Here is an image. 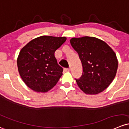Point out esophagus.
<instances>
[{"label": "esophagus", "instance_id": "1", "mask_svg": "<svg viewBox=\"0 0 129 129\" xmlns=\"http://www.w3.org/2000/svg\"><path fill=\"white\" fill-rule=\"evenodd\" d=\"M64 70H65V72H70V69H65Z\"/></svg>", "mask_w": 129, "mask_h": 129}]
</instances>
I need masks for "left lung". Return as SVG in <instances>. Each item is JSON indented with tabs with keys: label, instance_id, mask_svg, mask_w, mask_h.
Segmentation results:
<instances>
[{
	"label": "left lung",
	"instance_id": "left-lung-1",
	"mask_svg": "<svg viewBox=\"0 0 129 129\" xmlns=\"http://www.w3.org/2000/svg\"><path fill=\"white\" fill-rule=\"evenodd\" d=\"M70 42L83 67L80 78H75L78 86L86 94L103 91L117 72L118 62L115 52L105 42L94 37L74 38Z\"/></svg>",
	"mask_w": 129,
	"mask_h": 129
}]
</instances>
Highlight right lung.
Instances as JSON below:
<instances>
[{"label": "right lung", "mask_w": 129, "mask_h": 129, "mask_svg": "<svg viewBox=\"0 0 129 129\" xmlns=\"http://www.w3.org/2000/svg\"><path fill=\"white\" fill-rule=\"evenodd\" d=\"M67 38L42 36L31 41L20 51L17 66L23 81L36 92H46L62 75L63 68L54 55Z\"/></svg>", "instance_id": "1"}]
</instances>
